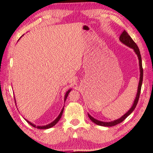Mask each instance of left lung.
Listing matches in <instances>:
<instances>
[{
	"mask_svg": "<svg viewBox=\"0 0 153 153\" xmlns=\"http://www.w3.org/2000/svg\"><path fill=\"white\" fill-rule=\"evenodd\" d=\"M120 40L123 44H124V45H126V46H129V48L134 49V52H135L137 56H138V57L140 71V81H139L138 87V92H137L136 97L135 100H134L133 105L131 106L130 109H129L126 113L124 114L122 117H120V119H118V120H115V121H109V122H104V121H101L96 120V119H94V117H92L91 115H89V114H88V115L89 118L90 119V120H91L92 122H94V123H96L97 125H98V126H106V127H112V126H116V125H117V124L122 122V121L124 120H126V119L128 117L131 113L133 112V111L135 109V108H136V105H137V103H138V102L140 94L142 80H143V69H142V58H141V55H140V52L139 48L138 47V46L136 45V44L134 42V41L132 39H131V38L129 36L128 33H127V32H126L125 30H124L123 32H122V33L121 34L120 37Z\"/></svg>",
	"mask_w": 153,
	"mask_h": 153,
	"instance_id": "8db88e82",
	"label": "left lung"
}]
</instances>
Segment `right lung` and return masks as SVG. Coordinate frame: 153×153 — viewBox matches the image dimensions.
I'll return each mask as SVG.
<instances>
[{
  "label": "right lung",
  "mask_w": 153,
  "mask_h": 153,
  "mask_svg": "<svg viewBox=\"0 0 153 153\" xmlns=\"http://www.w3.org/2000/svg\"><path fill=\"white\" fill-rule=\"evenodd\" d=\"M71 89H69V90H67V92H66L65 95V98H64V101H65V100H66L67 98V96H68L69 93V92L71 91ZM63 109H64V107H63V108H62V110H61V111L60 114H59L58 117L55 119V120H54V121H53V122H51V123L48 124V125L43 126H36V125H34V124L32 123H31L30 121H27V120H25V121H26L28 123L30 124V125L32 126V127H33V128H38V129H48V128H52V127H53L54 126L56 125V123H57L58 121H59V120H60L61 117V116H62V115H63Z\"/></svg>",
  "instance_id": "add662e5"
}]
</instances>
